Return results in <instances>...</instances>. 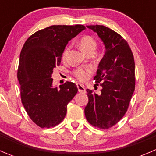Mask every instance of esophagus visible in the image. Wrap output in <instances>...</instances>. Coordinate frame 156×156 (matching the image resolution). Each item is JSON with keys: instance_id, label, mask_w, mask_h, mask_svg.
<instances>
[{"instance_id": "obj_1", "label": "esophagus", "mask_w": 156, "mask_h": 156, "mask_svg": "<svg viewBox=\"0 0 156 156\" xmlns=\"http://www.w3.org/2000/svg\"><path fill=\"white\" fill-rule=\"evenodd\" d=\"M77 87H78V92L83 93V94H85L86 93V90H85V88H84V85H82V84H80V83L77 84Z\"/></svg>"}]
</instances>
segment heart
<instances>
[{"instance_id":"b5f03b06","label":"heart","mask_w":156,"mask_h":156,"mask_svg":"<svg viewBox=\"0 0 156 156\" xmlns=\"http://www.w3.org/2000/svg\"><path fill=\"white\" fill-rule=\"evenodd\" d=\"M80 47H81V50L84 52V53H87V52L90 51V50H95L96 47H97V42L94 40V37H92L91 36H84L81 39L79 42ZM69 50V47H67L65 49L63 52V54L62 56L65 57L66 56L68 53ZM93 72V68L92 67H86V68H79L77 69L76 70L74 71V75L77 78H78L79 80H85L86 78L90 75Z\"/></svg>"}]
</instances>
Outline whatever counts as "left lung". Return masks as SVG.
Here are the masks:
<instances>
[{
  "instance_id": "left-lung-1",
  "label": "left lung",
  "mask_w": 156,
  "mask_h": 156,
  "mask_svg": "<svg viewBox=\"0 0 156 156\" xmlns=\"http://www.w3.org/2000/svg\"><path fill=\"white\" fill-rule=\"evenodd\" d=\"M87 27L98 34L106 52L94 78L100 84L101 94L87 89L84 114L93 126L108 129L123 118L128 108L135 89L134 59L128 44L117 32L100 25Z\"/></svg>"
}]
</instances>
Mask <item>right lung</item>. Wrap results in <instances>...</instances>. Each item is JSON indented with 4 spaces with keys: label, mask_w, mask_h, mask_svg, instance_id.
Here are the masks:
<instances>
[{
    "label": "right lung",
    "mask_w": 156,
    "mask_h": 156,
    "mask_svg": "<svg viewBox=\"0 0 156 156\" xmlns=\"http://www.w3.org/2000/svg\"><path fill=\"white\" fill-rule=\"evenodd\" d=\"M85 29L82 25L49 26L34 33L23 45L17 72L22 103L40 127L59 125L78 92L76 84L69 81L54 87L51 77L69 41Z\"/></svg>",
    "instance_id": "add662e5"
}]
</instances>
